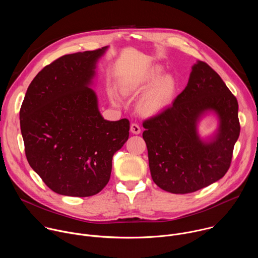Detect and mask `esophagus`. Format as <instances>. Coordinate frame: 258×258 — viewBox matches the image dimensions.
Returning <instances> with one entry per match:
<instances>
[{"label":"esophagus","instance_id":"esophagus-1","mask_svg":"<svg viewBox=\"0 0 258 258\" xmlns=\"http://www.w3.org/2000/svg\"><path fill=\"white\" fill-rule=\"evenodd\" d=\"M131 132L134 135H139V134H141V127L137 123H132L131 124Z\"/></svg>","mask_w":258,"mask_h":258}]
</instances>
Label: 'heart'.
Returning <instances> with one entry per match:
<instances>
[{
    "instance_id": "b5f03b06",
    "label": "heart",
    "mask_w": 258,
    "mask_h": 258,
    "mask_svg": "<svg viewBox=\"0 0 258 258\" xmlns=\"http://www.w3.org/2000/svg\"><path fill=\"white\" fill-rule=\"evenodd\" d=\"M162 66L154 63L123 76L119 80V91L123 96L137 95L148 89L141 97L138 103V110L144 116H153L165 110L172 103L177 83L170 74H164ZM108 96L113 104L120 103L119 95L109 90Z\"/></svg>"
}]
</instances>
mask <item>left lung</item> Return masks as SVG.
<instances>
[{
	"label": "left lung",
	"instance_id": "obj_1",
	"mask_svg": "<svg viewBox=\"0 0 258 258\" xmlns=\"http://www.w3.org/2000/svg\"><path fill=\"white\" fill-rule=\"evenodd\" d=\"M209 113L219 123L204 139L197 126ZM143 126L153 181L171 194L195 192L221 179L230 167L240 134L238 102L221 77L198 60L173 104Z\"/></svg>",
	"mask_w": 258,
	"mask_h": 258
}]
</instances>
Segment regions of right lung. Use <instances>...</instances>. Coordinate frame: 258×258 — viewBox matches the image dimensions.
Masks as SVG:
<instances>
[{"label":"right lung","instance_id":"1","mask_svg":"<svg viewBox=\"0 0 258 258\" xmlns=\"http://www.w3.org/2000/svg\"><path fill=\"white\" fill-rule=\"evenodd\" d=\"M108 46L66 54L32 80L20 109L25 154L54 192L91 197L108 183L112 157L128 139L130 121L102 117L91 88Z\"/></svg>","mask_w":258,"mask_h":258}]
</instances>
